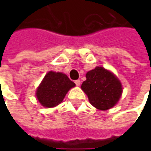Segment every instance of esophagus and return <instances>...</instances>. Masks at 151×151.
I'll list each match as a JSON object with an SVG mask.
<instances>
[{
  "mask_svg": "<svg viewBox=\"0 0 151 151\" xmlns=\"http://www.w3.org/2000/svg\"><path fill=\"white\" fill-rule=\"evenodd\" d=\"M74 82H75L76 86H80V84H81V81H80L79 79H78V80H76V81Z\"/></svg>",
  "mask_w": 151,
  "mask_h": 151,
  "instance_id": "1",
  "label": "esophagus"
}]
</instances>
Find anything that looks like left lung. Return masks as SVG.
<instances>
[{
  "label": "left lung",
  "mask_w": 151,
  "mask_h": 151,
  "mask_svg": "<svg viewBox=\"0 0 151 151\" xmlns=\"http://www.w3.org/2000/svg\"><path fill=\"white\" fill-rule=\"evenodd\" d=\"M86 80L82 82V91L89 101L99 110H108L113 107L122 94L121 83L113 73L103 67H96L86 73Z\"/></svg>",
  "instance_id": "1"
}]
</instances>
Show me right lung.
<instances>
[{"label": "right lung", "instance_id": "1", "mask_svg": "<svg viewBox=\"0 0 151 151\" xmlns=\"http://www.w3.org/2000/svg\"><path fill=\"white\" fill-rule=\"evenodd\" d=\"M75 83L62 73L50 71L47 73L36 91V97L45 108H52L60 104L69 89Z\"/></svg>", "mask_w": 151, "mask_h": 151}]
</instances>
